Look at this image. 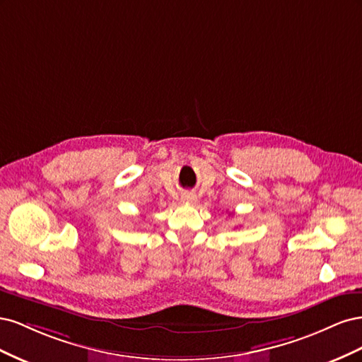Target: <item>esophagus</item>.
<instances>
[{
	"label": "esophagus",
	"instance_id": "obj_1",
	"mask_svg": "<svg viewBox=\"0 0 362 362\" xmlns=\"http://www.w3.org/2000/svg\"><path fill=\"white\" fill-rule=\"evenodd\" d=\"M181 201L187 202V204H196L198 202V196H196L194 193H182Z\"/></svg>",
	"mask_w": 362,
	"mask_h": 362
}]
</instances>
